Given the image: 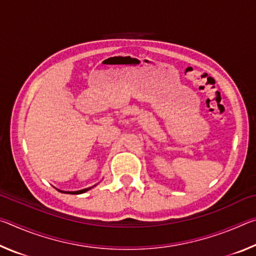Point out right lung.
Masks as SVG:
<instances>
[{"mask_svg": "<svg viewBox=\"0 0 256 256\" xmlns=\"http://www.w3.org/2000/svg\"><path fill=\"white\" fill-rule=\"evenodd\" d=\"M89 188H84V190H76V192H64V193H68V194H81V193H84L86 190H88Z\"/></svg>", "mask_w": 256, "mask_h": 256, "instance_id": "1", "label": "right lung"}]
</instances>
